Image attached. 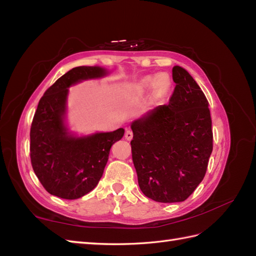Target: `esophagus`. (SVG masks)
Returning <instances> with one entry per match:
<instances>
[{
  "label": "esophagus",
  "mask_w": 256,
  "mask_h": 256,
  "mask_svg": "<svg viewBox=\"0 0 256 256\" xmlns=\"http://www.w3.org/2000/svg\"><path fill=\"white\" fill-rule=\"evenodd\" d=\"M124 138H126V140H130L133 138V132L130 130H128L126 132V134H124Z\"/></svg>",
  "instance_id": "obj_1"
}]
</instances>
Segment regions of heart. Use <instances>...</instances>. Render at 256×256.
I'll list each match as a JSON object with an SVG mask.
<instances>
[{"label": "heart", "instance_id": "1", "mask_svg": "<svg viewBox=\"0 0 256 256\" xmlns=\"http://www.w3.org/2000/svg\"><path fill=\"white\" fill-rule=\"evenodd\" d=\"M172 80L167 73L146 76L135 85V90L138 94H146L154 89V94L157 99H162L170 92Z\"/></svg>", "mask_w": 256, "mask_h": 256}]
</instances>
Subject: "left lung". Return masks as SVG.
<instances>
[{
  "label": "left lung",
  "mask_w": 256,
  "mask_h": 256,
  "mask_svg": "<svg viewBox=\"0 0 256 256\" xmlns=\"http://www.w3.org/2000/svg\"><path fill=\"white\" fill-rule=\"evenodd\" d=\"M168 104L132 123L138 186L160 203L186 200L204 179L212 152V118L204 92L181 66Z\"/></svg>",
  "instance_id": "1"
}]
</instances>
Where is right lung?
<instances>
[{
	"instance_id": "right-lung-1",
	"label": "right lung",
	"mask_w": 256,
	"mask_h": 256,
	"mask_svg": "<svg viewBox=\"0 0 256 256\" xmlns=\"http://www.w3.org/2000/svg\"><path fill=\"white\" fill-rule=\"evenodd\" d=\"M106 74L98 66L74 68L46 89L30 128V160L36 176L51 195L76 200L97 186L109 159L111 146L121 140L123 128L73 138L64 126L68 87Z\"/></svg>"
}]
</instances>
